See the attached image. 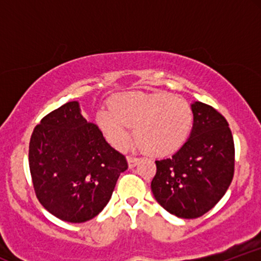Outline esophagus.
Returning <instances> with one entry per match:
<instances>
[{
	"instance_id": "esophagus-1",
	"label": "esophagus",
	"mask_w": 261,
	"mask_h": 261,
	"mask_svg": "<svg viewBox=\"0 0 261 261\" xmlns=\"http://www.w3.org/2000/svg\"><path fill=\"white\" fill-rule=\"evenodd\" d=\"M127 162H128V167H130V168H134V167H136L137 163L140 162V158L133 157V155H128Z\"/></svg>"
}]
</instances>
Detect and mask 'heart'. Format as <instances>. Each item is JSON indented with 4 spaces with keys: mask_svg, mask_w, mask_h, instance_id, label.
<instances>
[{
    "mask_svg": "<svg viewBox=\"0 0 261 261\" xmlns=\"http://www.w3.org/2000/svg\"><path fill=\"white\" fill-rule=\"evenodd\" d=\"M193 110L188 101L168 93H127L116 97L112 109L97 114L98 126L110 143L124 148L135 128L143 151L152 155L174 153L184 145L191 126Z\"/></svg>",
    "mask_w": 261,
    "mask_h": 261,
    "instance_id": "obj_1",
    "label": "heart"
}]
</instances>
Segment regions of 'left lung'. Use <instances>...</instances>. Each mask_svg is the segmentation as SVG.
<instances>
[{
    "label": "left lung",
    "instance_id": "obj_1",
    "mask_svg": "<svg viewBox=\"0 0 261 261\" xmlns=\"http://www.w3.org/2000/svg\"><path fill=\"white\" fill-rule=\"evenodd\" d=\"M190 136L170 158L155 161L151 189L164 210L197 218L222 199L234 174V142L228 122L215 108L191 104Z\"/></svg>",
    "mask_w": 261,
    "mask_h": 261
}]
</instances>
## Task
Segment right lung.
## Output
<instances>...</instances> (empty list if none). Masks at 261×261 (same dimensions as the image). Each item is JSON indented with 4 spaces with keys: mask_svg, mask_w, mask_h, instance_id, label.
Listing matches in <instances>:
<instances>
[{
    "mask_svg": "<svg viewBox=\"0 0 261 261\" xmlns=\"http://www.w3.org/2000/svg\"><path fill=\"white\" fill-rule=\"evenodd\" d=\"M29 169L39 202L60 220L82 223L106 207L127 162L83 118L79 101H68L35 126Z\"/></svg>",
    "mask_w": 261,
    "mask_h": 261,
    "instance_id": "add662e5",
    "label": "right lung"
}]
</instances>
